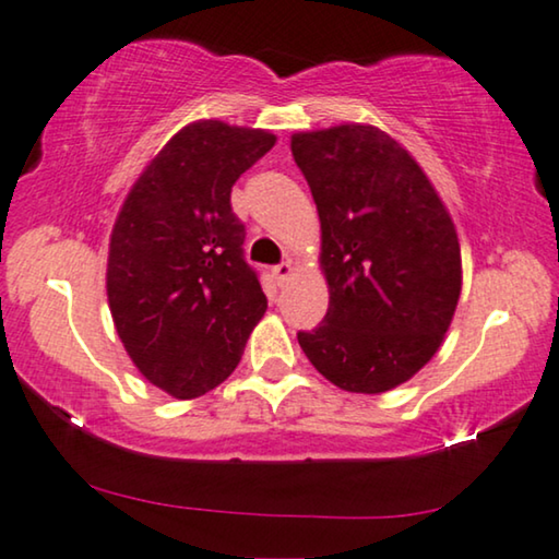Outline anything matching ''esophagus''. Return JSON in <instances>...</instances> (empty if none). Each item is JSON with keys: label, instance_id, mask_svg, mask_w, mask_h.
I'll list each match as a JSON object with an SVG mask.
<instances>
[{"label": "esophagus", "instance_id": "obj_1", "mask_svg": "<svg viewBox=\"0 0 559 559\" xmlns=\"http://www.w3.org/2000/svg\"><path fill=\"white\" fill-rule=\"evenodd\" d=\"M293 272H295V266H293V262H282V264H277L272 270V277L277 280V285H285V282L293 277Z\"/></svg>", "mask_w": 559, "mask_h": 559}]
</instances>
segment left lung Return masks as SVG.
Here are the masks:
<instances>
[{
	"label": "left lung",
	"instance_id": "obj_1",
	"mask_svg": "<svg viewBox=\"0 0 559 559\" xmlns=\"http://www.w3.org/2000/svg\"><path fill=\"white\" fill-rule=\"evenodd\" d=\"M293 157L320 218L328 312L297 333L338 389L381 394L404 384L445 341L463 287L450 211L417 159L371 124L295 132Z\"/></svg>",
	"mask_w": 559,
	"mask_h": 559
}]
</instances>
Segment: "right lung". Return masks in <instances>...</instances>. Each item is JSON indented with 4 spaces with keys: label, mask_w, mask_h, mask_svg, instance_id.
Segmentation results:
<instances>
[{
    "label": "right lung",
    "mask_w": 559,
    "mask_h": 559,
    "mask_svg": "<svg viewBox=\"0 0 559 559\" xmlns=\"http://www.w3.org/2000/svg\"><path fill=\"white\" fill-rule=\"evenodd\" d=\"M274 142L266 129L190 121L150 159L114 221V328L142 377L175 400H195L231 377L266 312L243 262L231 188Z\"/></svg>",
    "instance_id": "right-lung-1"
}]
</instances>
